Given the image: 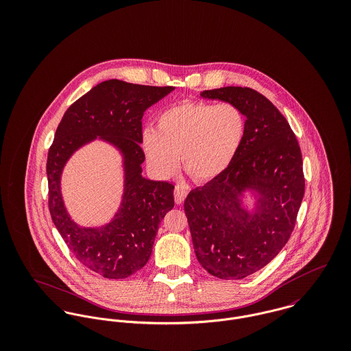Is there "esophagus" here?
I'll return each mask as SVG.
<instances>
[{"label":"esophagus","mask_w":351,"mask_h":351,"mask_svg":"<svg viewBox=\"0 0 351 351\" xmlns=\"http://www.w3.org/2000/svg\"><path fill=\"white\" fill-rule=\"evenodd\" d=\"M186 196H188V192L182 186H176V189H174V201L177 204H182L185 199H186Z\"/></svg>","instance_id":"esophagus-1"}]
</instances>
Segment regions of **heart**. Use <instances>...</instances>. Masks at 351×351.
I'll use <instances>...</instances> for the list:
<instances>
[{
	"label": "heart",
	"instance_id": "b5f03b06",
	"mask_svg": "<svg viewBox=\"0 0 351 351\" xmlns=\"http://www.w3.org/2000/svg\"><path fill=\"white\" fill-rule=\"evenodd\" d=\"M246 135V117L231 102L185 101L162 110L155 131L143 135V151L160 176L177 169L199 184L223 176L234 163Z\"/></svg>",
	"mask_w": 351,
	"mask_h": 351
}]
</instances>
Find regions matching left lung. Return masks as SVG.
I'll use <instances>...</instances> for the list:
<instances>
[{"instance_id": "obj_1", "label": "left lung", "mask_w": 351, "mask_h": 351, "mask_svg": "<svg viewBox=\"0 0 351 351\" xmlns=\"http://www.w3.org/2000/svg\"><path fill=\"white\" fill-rule=\"evenodd\" d=\"M201 96L237 105L246 116V135L231 167L192 191L184 209L201 266L217 278L242 280L292 235L305 189L300 146L287 119L256 90L227 86ZM246 189L260 195L254 215L240 205Z\"/></svg>"}]
</instances>
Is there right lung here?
I'll use <instances>...</instances> for the list:
<instances>
[{"label":"right lung","mask_w":351,"mask_h":351,"mask_svg":"<svg viewBox=\"0 0 351 351\" xmlns=\"http://www.w3.org/2000/svg\"><path fill=\"white\" fill-rule=\"evenodd\" d=\"M173 86H146L104 81L64 112L47 155L51 219L73 255L105 278H127L149 261L159 223L174 206V185L142 177L145 110ZM102 136L126 156V192L113 222L102 229H81L68 217L60 196V174L69 155Z\"/></svg>","instance_id":"obj_1"}]
</instances>
